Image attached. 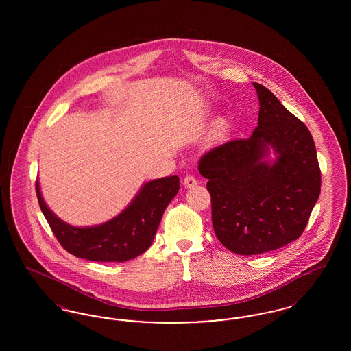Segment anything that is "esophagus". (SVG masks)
<instances>
[{"instance_id": "34e87169", "label": "esophagus", "mask_w": 351, "mask_h": 351, "mask_svg": "<svg viewBox=\"0 0 351 351\" xmlns=\"http://www.w3.org/2000/svg\"><path fill=\"white\" fill-rule=\"evenodd\" d=\"M183 185L185 188H192V186L197 185V180H196L193 176L186 175V176L183 179Z\"/></svg>"}]
</instances>
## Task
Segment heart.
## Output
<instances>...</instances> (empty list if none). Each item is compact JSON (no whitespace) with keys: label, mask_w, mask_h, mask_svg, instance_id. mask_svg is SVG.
Here are the masks:
<instances>
[{"label":"heart","mask_w":351,"mask_h":351,"mask_svg":"<svg viewBox=\"0 0 351 351\" xmlns=\"http://www.w3.org/2000/svg\"><path fill=\"white\" fill-rule=\"evenodd\" d=\"M229 133H230V126H229V123H228L226 121L221 119V121H218L217 123H216L212 136H213V141L219 142V141L226 139V138L229 136Z\"/></svg>","instance_id":"obj_1"}]
</instances>
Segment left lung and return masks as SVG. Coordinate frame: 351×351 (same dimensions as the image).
Segmentation results:
<instances>
[{
  "label": "left lung",
  "instance_id": "1",
  "mask_svg": "<svg viewBox=\"0 0 351 351\" xmlns=\"http://www.w3.org/2000/svg\"><path fill=\"white\" fill-rule=\"evenodd\" d=\"M258 126L205 152L199 172L208 179L218 241L239 255L280 249L300 237L321 191L317 152L308 128L266 86L252 83ZM275 160L269 158L270 152Z\"/></svg>",
  "mask_w": 351,
  "mask_h": 351
}]
</instances>
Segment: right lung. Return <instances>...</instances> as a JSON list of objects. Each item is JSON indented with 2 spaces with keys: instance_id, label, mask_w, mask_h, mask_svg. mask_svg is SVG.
I'll return each mask as SVG.
<instances>
[{
  "instance_id": "add662e5",
  "label": "right lung",
  "mask_w": 351,
  "mask_h": 351,
  "mask_svg": "<svg viewBox=\"0 0 351 351\" xmlns=\"http://www.w3.org/2000/svg\"><path fill=\"white\" fill-rule=\"evenodd\" d=\"M35 188L42 213L69 254L93 262H126L150 247L168 204L179 192L180 180L167 176L143 184L118 216L95 226L64 222L43 200L38 180Z\"/></svg>"
}]
</instances>
